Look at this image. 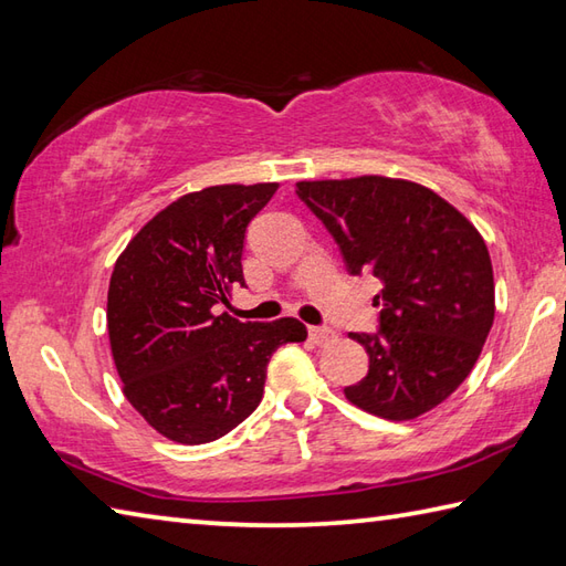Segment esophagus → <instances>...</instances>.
<instances>
[{
	"label": "esophagus",
	"instance_id": "obj_1",
	"mask_svg": "<svg viewBox=\"0 0 566 566\" xmlns=\"http://www.w3.org/2000/svg\"><path fill=\"white\" fill-rule=\"evenodd\" d=\"M308 338L314 340L316 345H326V343H331L335 338V331H331L326 326H311L308 328Z\"/></svg>",
	"mask_w": 566,
	"mask_h": 566
}]
</instances>
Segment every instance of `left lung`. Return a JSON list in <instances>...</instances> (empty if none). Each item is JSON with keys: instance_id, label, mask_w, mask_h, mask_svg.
Wrapping results in <instances>:
<instances>
[{"instance_id": "left-lung-1", "label": "left lung", "mask_w": 566, "mask_h": 566, "mask_svg": "<svg viewBox=\"0 0 566 566\" xmlns=\"http://www.w3.org/2000/svg\"><path fill=\"white\" fill-rule=\"evenodd\" d=\"M350 274L384 290L377 333H350L369 355L347 401L387 420L428 413L460 387L494 326V270L484 238L436 191L379 175L296 182Z\"/></svg>"}]
</instances>
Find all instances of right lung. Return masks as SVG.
I'll return each instance as SVG.
<instances>
[{"instance_id":"right-lung-1","label":"right lung","mask_w":566,"mask_h":566,"mask_svg":"<svg viewBox=\"0 0 566 566\" xmlns=\"http://www.w3.org/2000/svg\"><path fill=\"white\" fill-rule=\"evenodd\" d=\"M276 182L219 185L179 197L118 255L106 326L130 406L182 444L223 438L262 401L268 363L306 340L296 318L240 323L219 314L243 286L245 228Z\"/></svg>"}]
</instances>
